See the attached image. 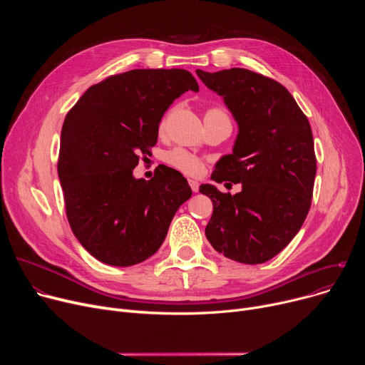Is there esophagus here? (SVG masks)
<instances>
[{"label": "esophagus", "instance_id": "obj_1", "mask_svg": "<svg viewBox=\"0 0 365 365\" xmlns=\"http://www.w3.org/2000/svg\"><path fill=\"white\" fill-rule=\"evenodd\" d=\"M187 183H189L190 189L194 190V192H198V190H200V183H198L197 180H194V179H189V180H187Z\"/></svg>", "mask_w": 365, "mask_h": 365}]
</instances>
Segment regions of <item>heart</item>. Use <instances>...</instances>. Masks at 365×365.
Instances as JSON below:
<instances>
[{"mask_svg": "<svg viewBox=\"0 0 365 365\" xmlns=\"http://www.w3.org/2000/svg\"><path fill=\"white\" fill-rule=\"evenodd\" d=\"M215 112H223V110H220V109H208L207 110V113H215ZM167 118H168V115H165L160 124L161 130L165 127ZM165 161L168 165L179 170L180 173H183V175H187V176H198L204 170V163L201 161V158L197 157L195 153L189 152L183 148H175L170 152H167Z\"/></svg>", "mask_w": 365, "mask_h": 365, "instance_id": "1", "label": "heart"}]
</instances>
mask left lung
<instances>
[{
  "instance_id": "obj_1",
  "label": "left lung",
  "mask_w": 365,
  "mask_h": 365,
  "mask_svg": "<svg viewBox=\"0 0 365 365\" xmlns=\"http://www.w3.org/2000/svg\"><path fill=\"white\" fill-rule=\"evenodd\" d=\"M197 75L223 96L240 127L234 152L216 164L212 179L242 189L231 195L200 186L213 201L205 237L227 259L264 263L289 245L309 213L317 175L311 124L290 91L262 73L232 68Z\"/></svg>"
}]
</instances>
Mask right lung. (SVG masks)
Instances as JSON below:
<instances>
[{
	"label": "right lung",
	"mask_w": 365,
	"mask_h": 365,
	"mask_svg": "<svg viewBox=\"0 0 365 365\" xmlns=\"http://www.w3.org/2000/svg\"><path fill=\"white\" fill-rule=\"evenodd\" d=\"M198 83L185 69H133L91 86L66 113L57 161L66 217L86 250L110 266L157 253L173 216L190 198L187 180L160 165L134 179L158 139L164 112Z\"/></svg>",
	"instance_id": "right-lung-1"
}]
</instances>
